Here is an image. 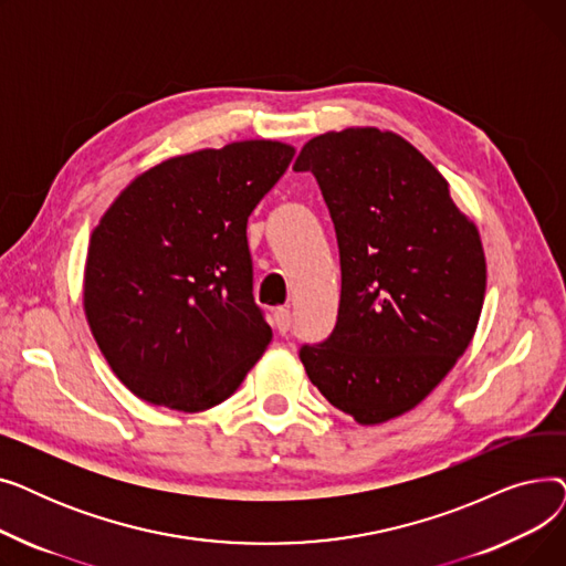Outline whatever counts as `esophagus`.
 Segmentation results:
<instances>
[{
  "label": "esophagus",
  "instance_id": "esophagus-1",
  "mask_svg": "<svg viewBox=\"0 0 566 566\" xmlns=\"http://www.w3.org/2000/svg\"><path fill=\"white\" fill-rule=\"evenodd\" d=\"M273 323L275 328L280 331V335H286L291 331V323H293V314L286 310V307H277L273 312Z\"/></svg>",
  "mask_w": 566,
  "mask_h": 566
}]
</instances>
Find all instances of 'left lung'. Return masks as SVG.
Masks as SVG:
<instances>
[{"instance_id":"1","label":"left lung","mask_w":566,"mask_h":566,"mask_svg":"<svg viewBox=\"0 0 566 566\" xmlns=\"http://www.w3.org/2000/svg\"><path fill=\"white\" fill-rule=\"evenodd\" d=\"M293 169L314 174L342 263L335 331L301 348L305 371L355 422L399 418L450 374L478 331L480 231L442 174L388 130L318 135Z\"/></svg>"}]
</instances>
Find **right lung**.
<instances>
[{
  "label": "right lung",
  "instance_id": "obj_1",
  "mask_svg": "<svg viewBox=\"0 0 566 566\" xmlns=\"http://www.w3.org/2000/svg\"><path fill=\"white\" fill-rule=\"evenodd\" d=\"M293 146L233 142L169 158L114 199L88 241L84 314L139 399L184 412L229 399L273 339L252 295L248 218Z\"/></svg>",
  "mask_w": 566,
  "mask_h": 566
}]
</instances>
